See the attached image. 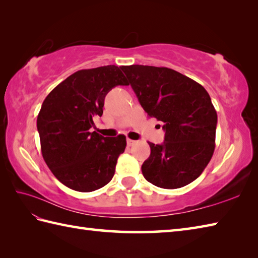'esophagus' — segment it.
<instances>
[{
  "label": "esophagus",
  "instance_id": "obj_1",
  "mask_svg": "<svg viewBox=\"0 0 258 258\" xmlns=\"http://www.w3.org/2000/svg\"><path fill=\"white\" fill-rule=\"evenodd\" d=\"M127 146H132V145H134L135 144V141H133V140H130V139H127Z\"/></svg>",
  "mask_w": 258,
  "mask_h": 258
}]
</instances>
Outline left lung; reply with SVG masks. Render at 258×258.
Here are the masks:
<instances>
[{"label":"left lung","mask_w":258,"mask_h":258,"mask_svg":"<svg viewBox=\"0 0 258 258\" xmlns=\"http://www.w3.org/2000/svg\"><path fill=\"white\" fill-rule=\"evenodd\" d=\"M120 69L147 115L164 123V143L149 142L151 155L142 165L144 177L167 189L191 183L215 150L217 114L207 91L172 69L149 65Z\"/></svg>","instance_id":"1"}]
</instances>
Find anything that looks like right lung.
Returning a JSON list of instances; mask_svg holds the SVG:
<instances>
[{
  "mask_svg": "<svg viewBox=\"0 0 258 258\" xmlns=\"http://www.w3.org/2000/svg\"><path fill=\"white\" fill-rule=\"evenodd\" d=\"M128 85L115 65L81 70L46 96L37 116L42 156L59 182L78 191H93L114 176L126 138H104L93 118L102 116L104 98L113 87Z\"/></svg>",
  "mask_w": 258,
  "mask_h": 258,
  "instance_id": "add662e5",
  "label": "right lung"
}]
</instances>
